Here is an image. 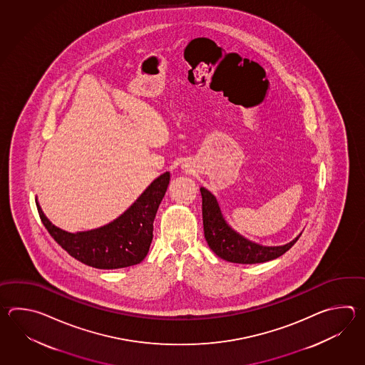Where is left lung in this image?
<instances>
[{
  "instance_id": "obj_1",
  "label": "left lung",
  "mask_w": 365,
  "mask_h": 365,
  "mask_svg": "<svg viewBox=\"0 0 365 365\" xmlns=\"http://www.w3.org/2000/svg\"><path fill=\"white\" fill-rule=\"evenodd\" d=\"M202 194V217L205 239L210 249L217 257L233 264H262L284 255L300 235L294 240L279 247H267L249 240L235 231L220 210L219 202L214 194L206 187H200Z\"/></svg>"
}]
</instances>
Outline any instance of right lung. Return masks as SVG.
Here are the masks:
<instances>
[{"mask_svg": "<svg viewBox=\"0 0 365 365\" xmlns=\"http://www.w3.org/2000/svg\"><path fill=\"white\" fill-rule=\"evenodd\" d=\"M165 172L154 180L120 217L95 230L71 233L49 222L36 198L40 219L56 242L79 262L95 269H121L140 264L153 241L154 219L170 184Z\"/></svg>", "mask_w": 365, "mask_h": 365, "instance_id": "right-lung-1", "label": "right lung"}]
</instances>
